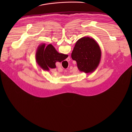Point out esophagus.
Returning <instances> with one entry per match:
<instances>
[{
  "instance_id": "esophagus-1",
  "label": "esophagus",
  "mask_w": 132,
  "mask_h": 132,
  "mask_svg": "<svg viewBox=\"0 0 132 132\" xmlns=\"http://www.w3.org/2000/svg\"><path fill=\"white\" fill-rule=\"evenodd\" d=\"M67 60H68V59H67ZM69 60H70V59H69ZM67 61H68V60H67Z\"/></svg>"
}]
</instances>
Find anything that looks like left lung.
I'll list each match as a JSON object with an SVG mask.
<instances>
[{"label": "left lung", "instance_id": "obj_1", "mask_svg": "<svg viewBox=\"0 0 132 132\" xmlns=\"http://www.w3.org/2000/svg\"><path fill=\"white\" fill-rule=\"evenodd\" d=\"M71 59L76 61L80 71L91 73L99 65L101 51L97 42L89 37H84L75 44L71 53Z\"/></svg>", "mask_w": 132, "mask_h": 132}]
</instances>
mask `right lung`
Returning <instances> with one entry per match:
<instances>
[{"instance_id":"right-lung-1","label":"right lung","mask_w":132,"mask_h":132,"mask_svg":"<svg viewBox=\"0 0 132 132\" xmlns=\"http://www.w3.org/2000/svg\"><path fill=\"white\" fill-rule=\"evenodd\" d=\"M68 57V55L59 53L52 44L45 46V44L39 45L36 50L35 60L44 70L49 71V68H56V62H61Z\"/></svg>"}]
</instances>
